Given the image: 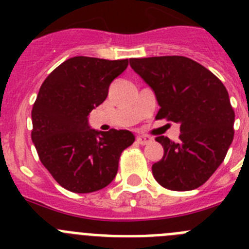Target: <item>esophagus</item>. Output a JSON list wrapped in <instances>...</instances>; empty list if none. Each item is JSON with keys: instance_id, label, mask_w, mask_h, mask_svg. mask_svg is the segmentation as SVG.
<instances>
[{"instance_id": "esophagus-1", "label": "esophagus", "mask_w": 249, "mask_h": 249, "mask_svg": "<svg viewBox=\"0 0 249 249\" xmlns=\"http://www.w3.org/2000/svg\"><path fill=\"white\" fill-rule=\"evenodd\" d=\"M136 141H137L140 144H147V143H149V142H151L152 138L149 137V136H147V135H141V136H137Z\"/></svg>"}]
</instances>
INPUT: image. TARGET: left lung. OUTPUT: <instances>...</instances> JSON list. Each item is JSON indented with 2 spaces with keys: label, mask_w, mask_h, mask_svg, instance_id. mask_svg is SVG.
I'll use <instances>...</instances> for the list:
<instances>
[{
  "label": "left lung",
  "mask_w": 249,
  "mask_h": 249,
  "mask_svg": "<svg viewBox=\"0 0 249 249\" xmlns=\"http://www.w3.org/2000/svg\"><path fill=\"white\" fill-rule=\"evenodd\" d=\"M133 71L153 89L156 118L179 123L178 142L160 136L164 155L152 166L167 190L198 188L215 172L234 136V111L223 83L206 67L183 56L129 58Z\"/></svg>",
  "instance_id": "1"
}]
</instances>
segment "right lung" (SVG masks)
I'll use <instances>...</instances> for the list:
<instances>
[{"label":"right lung","mask_w":249,"mask_h":249,"mask_svg":"<svg viewBox=\"0 0 249 249\" xmlns=\"http://www.w3.org/2000/svg\"><path fill=\"white\" fill-rule=\"evenodd\" d=\"M128 59L77 56L54 68L39 89L32 108V142L59 186L91 193L108 186L123 149L135 142L127 129L89 128V114L107 98L108 87Z\"/></svg>","instance_id":"add662e5"}]
</instances>
